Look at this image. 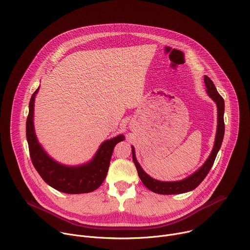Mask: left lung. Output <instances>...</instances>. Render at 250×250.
<instances>
[{
    "label": "left lung",
    "mask_w": 250,
    "mask_h": 250,
    "mask_svg": "<svg viewBox=\"0 0 250 250\" xmlns=\"http://www.w3.org/2000/svg\"><path fill=\"white\" fill-rule=\"evenodd\" d=\"M206 87H207V93L208 96L216 102L217 106H218V127H217V135H216V140H215V146H213V148L205 162V164L193 175L189 176L188 178L181 181H176V182H161L157 181L150 176H148L140 165L138 164L135 154H134V148L131 147L132 151V160L134 162V165L136 167L138 176L140 178L141 182L145 184V186L149 189L150 191L161 194V195H174V194H182L186 193L189 191H192L196 189L202 181L205 179L206 176L208 175V171L210 170L213 162H215V159L217 157V154L222 146V142L224 139V134H225V122H224V113H225V101L223 97L218 93L215 84L212 83V81L208 77L205 76L204 78Z\"/></svg>",
    "instance_id": "obj_1"
}]
</instances>
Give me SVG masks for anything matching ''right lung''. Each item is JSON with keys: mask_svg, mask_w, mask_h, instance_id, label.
<instances>
[{"mask_svg": "<svg viewBox=\"0 0 250 250\" xmlns=\"http://www.w3.org/2000/svg\"><path fill=\"white\" fill-rule=\"evenodd\" d=\"M37 89L29 102L26 119V139L31 162L45 183L66 194L90 193L98 189L108 173L114 148L124 135H118L101 145L93 160L83 166L68 167L52 160L42 148L33 129V105Z\"/></svg>", "mask_w": 250, "mask_h": 250, "instance_id": "obj_1", "label": "right lung"}]
</instances>
